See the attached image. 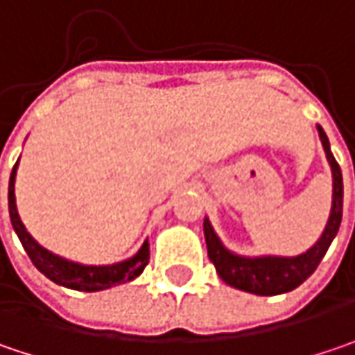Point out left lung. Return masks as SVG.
<instances>
[{"label": "left lung", "instance_id": "left-lung-1", "mask_svg": "<svg viewBox=\"0 0 355 355\" xmlns=\"http://www.w3.org/2000/svg\"><path fill=\"white\" fill-rule=\"evenodd\" d=\"M320 138H322L325 157L329 160L331 175H334V202L327 225L323 229L320 241L297 257H241L231 253L223 247L219 237L215 235L211 223L205 219V241L209 259L213 261L217 273L223 282L231 287H237L243 291L255 293V295H279L287 293L295 287H300L320 265L325 251L329 249L334 237L338 235L340 223H342V207H344V182H342V171L340 164L329 150V140L323 132L322 126H318Z\"/></svg>", "mask_w": 355, "mask_h": 355}]
</instances>
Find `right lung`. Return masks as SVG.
Wrapping results in <instances>:
<instances>
[{
  "label": "right lung",
  "mask_w": 355,
  "mask_h": 355,
  "mask_svg": "<svg viewBox=\"0 0 355 355\" xmlns=\"http://www.w3.org/2000/svg\"><path fill=\"white\" fill-rule=\"evenodd\" d=\"M15 171H17V162L13 164L10 177V193H8V200H10V217L11 225L17 233V237L21 241L26 253L30 255L32 263L53 283L70 287V289H78V291H100V289H108L112 285L124 282H132L138 277L144 267L148 265V257H150V247L148 241H144V245L140 247V251L135 257L122 261V263H114V265H80V263H72L68 259H62L58 255L50 253L48 249H44L42 245H37L33 237L26 231L24 223L17 215V207H15Z\"/></svg>",
  "instance_id": "obj_1"
}]
</instances>
